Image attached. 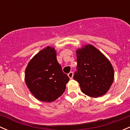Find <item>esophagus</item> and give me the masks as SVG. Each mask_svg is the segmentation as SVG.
<instances>
[{
    "mask_svg": "<svg viewBox=\"0 0 130 130\" xmlns=\"http://www.w3.org/2000/svg\"><path fill=\"white\" fill-rule=\"evenodd\" d=\"M73 73L72 72H70L68 74V76H69V77L70 78V79H72V78H73Z\"/></svg>",
    "mask_w": 130,
    "mask_h": 130,
    "instance_id": "esophagus-1",
    "label": "esophagus"
}]
</instances>
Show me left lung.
<instances>
[{
    "mask_svg": "<svg viewBox=\"0 0 130 130\" xmlns=\"http://www.w3.org/2000/svg\"><path fill=\"white\" fill-rule=\"evenodd\" d=\"M77 71L73 78L83 93L92 98L104 95L114 80L113 67L101 52L91 44L76 51Z\"/></svg>",
    "mask_w": 130,
    "mask_h": 130,
    "instance_id": "1",
    "label": "left lung"
}]
</instances>
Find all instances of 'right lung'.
<instances>
[{"label": "right lung", "instance_id": "right-lung-1", "mask_svg": "<svg viewBox=\"0 0 130 130\" xmlns=\"http://www.w3.org/2000/svg\"><path fill=\"white\" fill-rule=\"evenodd\" d=\"M69 80L58 62L57 52L50 46L38 52L30 60L25 70L26 86L41 101H55L64 92Z\"/></svg>", "mask_w": 130, "mask_h": 130}]
</instances>
